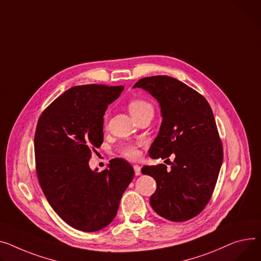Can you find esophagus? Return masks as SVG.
I'll use <instances>...</instances> for the list:
<instances>
[{
	"label": "esophagus",
	"mask_w": 261,
	"mask_h": 261,
	"mask_svg": "<svg viewBox=\"0 0 261 261\" xmlns=\"http://www.w3.org/2000/svg\"><path fill=\"white\" fill-rule=\"evenodd\" d=\"M133 169H134V172H135V175H136V176H138V175H141V174H142L141 167L138 166V165H134V166H133Z\"/></svg>",
	"instance_id": "34e87169"
}]
</instances>
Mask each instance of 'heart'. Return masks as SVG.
<instances>
[{
  "mask_svg": "<svg viewBox=\"0 0 261 261\" xmlns=\"http://www.w3.org/2000/svg\"><path fill=\"white\" fill-rule=\"evenodd\" d=\"M128 109L130 114L134 119H137L138 117H141L145 114H153L154 108L152 106V103L148 101L147 99L144 98H133L128 102ZM103 121L105 124H107L108 121V114L106 113L105 116H103ZM142 145V143H137V144H127L125 146L121 147L120 153L123 156H125L126 159L129 160H135L138 158L140 155V151H138V147Z\"/></svg>",
  "mask_w": 261,
  "mask_h": 261,
  "instance_id": "heart-1",
  "label": "heart"
}]
</instances>
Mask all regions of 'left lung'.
<instances>
[{"label":"left lung","instance_id":"1","mask_svg":"<svg viewBox=\"0 0 261 261\" xmlns=\"http://www.w3.org/2000/svg\"><path fill=\"white\" fill-rule=\"evenodd\" d=\"M136 87L158 99L163 116L150 158L175 156L171 169L164 164L142 168L158 186L150 204L168 220H189L210 201L222 164V143L212 109L200 93L174 77H144Z\"/></svg>","mask_w":261,"mask_h":261}]
</instances>
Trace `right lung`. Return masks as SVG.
I'll return each mask as SVG.
<instances>
[{
    "label": "right lung",
    "instance_id": "1",
    "mask_svg": "<svg viewBox=\"0 0 261 261\" xmlns=\"http://www.w3.org/2000/svg\"><path fill=\"white\" fill-rule=\"evenodd\" d=\"M124 86L83 85L65 91L42 112L34 134L39 182L56 213L72 228L101 230L114 219L134 170L123 159L92 171L103 141V114Z\"/></svg>",
    "mask_w": 261,
    "mask_h": 261
}]
</instances>
